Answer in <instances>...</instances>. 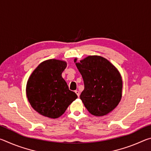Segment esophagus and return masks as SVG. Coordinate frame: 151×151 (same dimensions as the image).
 Listing matches in <instances>:
<instances>
[{
	"mask_svg": "<svg viewBox=\"0 0 151 151\" xmlns=\"http://www.w3.org/2000/svg\"><path fill=\"white\" fill-rule=\"evenodd\" d=\"M75 93L76 94V95L78 96V97L79 96H80V93H79V92H78V91H75Z\"/></svg>",
	"mask_w": 151,
	"mask_h": 151,
	"instance_id": "esophagus-1",
	"label": "esophagus"
}]
</instances>
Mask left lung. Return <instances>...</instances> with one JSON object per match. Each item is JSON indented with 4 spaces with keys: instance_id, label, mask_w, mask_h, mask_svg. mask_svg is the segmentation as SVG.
Segmentation results:
<instances>
[{
    "instance_id": "8db88e82",
    "label": "left lung",
    "mask_w": 151,
    "mask_h": 151,
    "mask_svg": "<svg viewBox=\"0 0 151 151\" xmlns=\"http://www.w3.org/2000/svg\"><path fill=\"white\" fill-rule=\"evenodd\" d=\"M83 78L85 89L80 98L91 114L106 115L116 108L122 98V80L119 70L109 60L90 55L80 62L74 60Z\"/></svg>"
}]
</instances>
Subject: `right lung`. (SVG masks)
I'll return each mask as SVG.
<instances>
[{"mask_svg":"<svg viewBox=\"0 0 151 151\" xmlns=\"http://www.w3.org/2000/svg\"><path fill=\"white\" fill-rule=\"evenodd\" d=\"M67 66L66 61L49 59L42 62L28 79L26 93L30 105L40 114L57 119L77 99L70 91L62 73Z\"/></svg>","mask_w":151,"mask_h":151,"instance_id":"1","label":"right lung"}]
</instances>
